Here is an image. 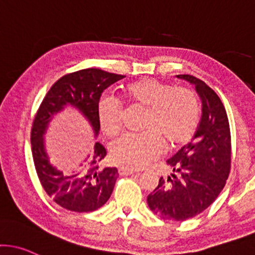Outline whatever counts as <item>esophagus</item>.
I'll use <instances>...</instances> for the list:
<instances>
[{"mask_svg": "<svg viewBox=\"0 0 255 255\" xmlns=\"http://www.w3.org/2000/svg\"><path fill=\"white\" fill-rule=\"evenodd\" d=\"M119 173L120 175H129V174H133V173H135V170L132 168H127V167H120Z\"/></svg>", "mask_w": 255, "mask_h": 255, "instance_id": "34e87169", "label": "esophagus"}]
</instances>
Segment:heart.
Wrapping results in <instances>:
<instances>
[{"mask_svg": "<svg viewBox=\"0 0 255 255\" xmlns=\"http://www.w3.org/2000/svg\"><path fill=\"white\" fill-rule=\"evenodd\" d=\"M128 102L146 109L138 134H126L114 141L110 155L115 163L128 168H141L169 147L184 144L194 135L200 122V102L192 89L144 78L127 86ZM100 129L106 136H116L122 128V110L110 98L98 106Z\"/></svg>", "mask_w": 255, "mask_h": 255, "instance_id": "b5f03b06", "label": "heart"}]
</instances>
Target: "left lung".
<instances>
[{"label": "left lung", "instance_id": "1", "mask_svg": "<svg viewBox=\"0 0 255 255\" xmlns=\"http://www.w3.org/2000/svg\"><path fill=\"white\" fill-rule=\"evenodd\" d=\"M195 86L202 116L189 144L167 159L172 172L159 178L147 205L162 219L184 222L202 213L225 186L231 164L228 115L217 93L191 75H177Z\"/></svg>", "mask_w": 255, "mask_h": 255}]
</instances>
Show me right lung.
<instances>
[{
	"label": "right lung",
	"instance_id": "right-lung-1",
	"mask_svg": "<svg viewBox=\"0 0 255 255\" xmlns=\"http://www.w3.org/2000/svg\"><path fill=\"white\" fill-rule=\"evenodd\" d=\"M122 75L99 69H85L63 76L49 89L33 120L31 147L36 172L44 191L57 205L68 211L88 213L108 202L119 177L117 168H99L106 156L105 147L96 141L93 152L75 169H61L50 163L44 135L55 115L72 108L85 117L94 138L100 130L98 106L103 92L122 80Z\"/></svg>",
	"mask_w": 255,
	"mask_h": 255
}]
</instances>
